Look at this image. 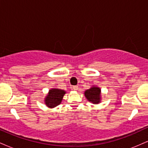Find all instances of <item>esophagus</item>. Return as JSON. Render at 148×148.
Here are the masks:
<instances>
[{
  "label": "esophagus",
  "mask_w": 148,
  "mask_h": 148,
  "mask_svg": "<svg viewBox=\"0 0 148 148\" xmlns=\"http://www.w3.org/2000/svg\"><path fill=\"white\" fill-rule=\"evenodd\" d=\"M78 86H72V90H78Z\"/></svg>",
  "instance_id": "esophagus-1"
}]
</instances>
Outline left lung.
Returning a JSON list of instances; mask_svg holds the SVG:
<instances>
[{
  "label": "left lung",
  "instance_id": "obj_1",
  "mask_svg": "<svg viewBox=\"0 0 148 148\" xmlns=\"http://www.w3.org/2000/svg\"><path fill=\"white\" fill-rule=\"evenodd\" d=\"M100 92L101 90L99 89V88L92 87L85 92V96L88 99V101H91L93 103H98L101 99Z\"/></svg>",
  "mask_w": 148,
  "mask_h": 148
}]
</instances>
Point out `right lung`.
<instances>
[{
    "instance_id": "add662e5",
    "label": "right lung",
    "mask_w": 148,
    "mask_h": 148,
    "mask_svg": "<svg viewBox=\"0 0 148 148\" xmlns=\"http://www.w3.org/2000/svg\"><path fill=\"white\" fill-rule=\"evenodd\" d=\"M65 92L60 89H51L45 99V103L50 108L57 106L62 101Z\"/></svg>"
}]
</instances>
